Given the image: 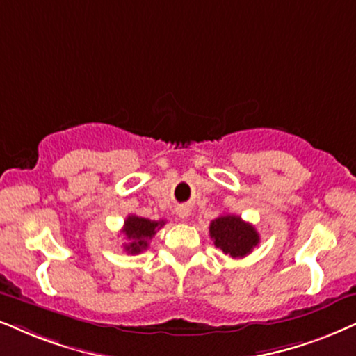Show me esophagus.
Masks as SVG:
<instances>
[{
  "label": "esophagus",
  "mask_w": 356,
  "mask_h": 356,
  "mask_svg": "<svg viewBox=\"0 0 356 356\" xmlns=\"http://www.w3.org/2000/svg\"><path fill=\"white\" fill-rule=\"evenodd\" d=\"M177 215L181 218H187L188 215H191V210H188V207L181 205V207H177Z\"/></svg>",
  "instance_id": "esophagus-1"
}]
</instances>
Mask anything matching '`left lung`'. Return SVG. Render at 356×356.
<instances>
[{
	"label": "left lung",
	"instance_id": "obj_1",
	"mask_svg": "<svg viewBox=\"0 0 356 356\" xmlns=\"http://www.w3.org/2000/svg\"><path fill=\"white\" fill-rule=\"evenodd\" d=\"M210 238L217 248L232 258H245L259 243L256 228L238 215H220L211 220Z\"/></svg>",
	"mask_w": 356,
	"mask_h": 356
}]
</instances>
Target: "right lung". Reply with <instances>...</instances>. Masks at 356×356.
I'll return each instance as SVG.
<instances>
[{"label":"right lung","mask_w":356,"mask_h":356,"mask_svg":"<svg viewBox=\"0 0 356 356\" xmlns=\"http://www.w3.org/2000/svg\"><path fill=\"white\" fill-rule=\"evenodd\" d=\"M164 220L156 222V220L143 218L138 217V215H128V218L124 220L123 230H121L126 240H128L123 245L124 251H128L129 254H138L147 250L152 236L156 235V232L161 227H164Z\"/></svg>","instance_id":"obj_1"}]
</instances>
